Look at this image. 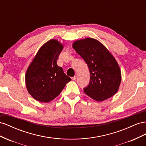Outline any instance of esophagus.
Here are the masks:
<instances>
[{
	"label": "esophagus",
	"mask_w": 146,
	"mask_h": 146,
	"mask_svg": "<svg viewBox=\"0 0 146 146\" xmlns=\"http://www.w3.org/2000/svg\"><path fill=\"white\" fill-rule=\"evenodd\" d=\"M72 80L73 81H75L76 80V76H74V77H72Z\"/></svg>",
	"instance_id": "obj_1"
}]
</instances>
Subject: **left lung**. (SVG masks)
I'll return each instance as SVG.
<instances>
[{
    "label": "left lung",
    "mask_w": 146,
    "mask_h": 146,
    "mask_svg": "<svg viewBox=\"0 0 146 146\" xmlns=\"http://www.w3.org/2000/svg\"><path fill=\"white\" fill-rule=\"evenodd\" d=\"M73 47L89 67L90 78L84 89L86 94L99 102L113 96L121 82V72L111 53L98 40L91 38L76 41Z\"/></svg>",
    "instance_id": "1"
}]
</instances>
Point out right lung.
<instances>
[{"label":"right lung","instance_id":"1","mask_svg":"<svg viewBox=\"0 0 146 146\" xmlns=\"http://www.w3.org/2000/svg\"><path fill=\"white\" fill-rule=\"evenodd\" d=\"M62 49V45L57 40H49L41 47L27 70V90L40 102L52 100L71 81L62 68L57 65Z\"/></svg>","mask_w":146,"mask_h":146}]
</instances>
